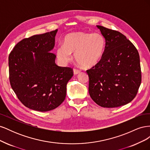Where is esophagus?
<instances>
[{
	"mask_svg": "<svg viewBox=\"0 0 150 150\" xmlns=\"http://www.w3.org/2000/svg\"><path fill=\"white\" fill-rule=\"evenodd\" d=\"M80 72L81 71L79 70H78V69H73V73H74V75H77V74H79Z\"/></svg>",
	"mask_w": 150,
	"mask_h": 150,
	"instance_id": "34e87169",
	"label": "esophagus"
}]
</instances>
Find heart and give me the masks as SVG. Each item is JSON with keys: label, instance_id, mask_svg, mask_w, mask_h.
Here are the masks:
<instances>
[{"label": "heart", "instance_id": "heart-1", "mask_svg": "<svg viewBox=\"0 0 150 150\" xmlns=\"http://www.w3.org/2000/svg\"><path fill=\"white\" fill-rule=\"evenodd\" d=\"M106 41L99 33L78 31L68 34L64 39V44L59 45L56 56L62 64H67L72 59V53L79 64L85 68L98 64L105 52Z\"/></svg>", "mask_w": 150, "mask_h": 150}]
</instances>
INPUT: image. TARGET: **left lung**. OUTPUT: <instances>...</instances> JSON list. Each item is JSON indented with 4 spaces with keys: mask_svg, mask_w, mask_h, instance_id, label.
Listing matches in <instances>:
<instances>
[{
    "mask_svg": "<svg viewBox=\"0 0 150 150\" xmlns=\"http://www.w3.org/2000/svg\"><path fill=\"white\" fill-rule=\"evenodd\" d=\"M96 27L106 45L100 62L86 71L89 95L103 108L125 105L135 98L142 82L138 52L123 34L101 25Z\"/></svg>",
    "mask_w": 150,
    "mask_h": 150,
    "instance_id": "8db88e82",
    "label": "left lung"
}]
</instances>
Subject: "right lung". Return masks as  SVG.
Wrapping results in <instances>:
<instances>
[{
    "label": "right lung",
    "mask_w": 150,
    "mask_h": 150,
    "mask_svg": "<svg viewBox=\"0 0 150 150\" xmlns=\"http://www.w3.org/2000/svg\"><path fill=\"white\" fill-rule=\"evenodd\" d=\"M57 29L18 42L8 56L9 79L18 99L33 110H54L64 101L70 67L58 66L51 52Z\"/></svg>",
    "instance_id": "add662e5"
}]
</instances>
